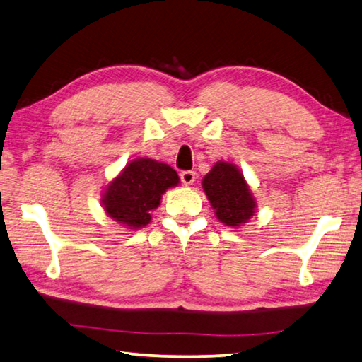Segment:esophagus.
Returning a JSON list of instances; mask_svg holds the SVG:
<instances>
[{"label":"esophagus","instance_id":"obj_1","mask_svg":"<svg viewBox=\"0 0 362 362\" xmlns=\"http://www.w3.org/2000/svg\"><path fill=\"white\" fill-rule=\"evenodd\" d=\"M180 177H181L182 185H186V186L192 185V182L195 181V171H192V170H185V171H181V173H180Z\"/></svg>","mask_w":362,"mask_h":362}]
</instances>
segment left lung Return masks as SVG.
Listing matches in <instances>:
<instances>
[{"label": "left lung", "mask_w": 362, "mask_h": 362, "mask_svg": "<svg viewBox=\"0 0 362 362\" xmlns=\"http://www.w3.org/2000/svg\"><path fill=\"white\" fill-rule=\"evenodd\" d=\"M204 191L216 216L226 226L238 227L255 213L256 202L243 180V175L232 163L218 162L204 177Z\"/></svg>", "instance_id": "obj_1"}]
</instances>
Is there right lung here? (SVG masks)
<instances>
[{"instance_id":"right-lung-1","label":"right lung","mask_w":362,"mask_h":362,"mask_svg":"<svg viewBox=\"0 0 362 362\" xmlns=\"http://www.w3.org/2000/svg\"><path fill=\"white\" fill-rule=\"evenodd\" d=\"M177 182V173L168 165L138 158L107 186L103 195L105 210L119 223L138 229L149 224L151 211L160 204L162 194Z\"/></svg>"}]
</instances>
